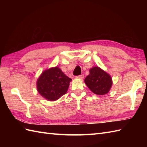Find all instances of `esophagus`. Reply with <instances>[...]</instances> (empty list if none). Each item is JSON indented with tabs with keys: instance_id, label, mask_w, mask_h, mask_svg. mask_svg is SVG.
Returning a JSON list of instances; mask_svg holds the SVG:
<instances>
[{
	"instance_id": "esophagus-1",
	"label": "esophagus",
	"mask_w": 147,
	"mask_h": 147,
	"mask_svg": "<svg viewBox=\"0 0 147 147\" xmlns=\"http://www.w3.org/2000/svg\"><path fill=\"white\" fill-rule=\"evenodd\" d=\"M76 78L83 80L84 78V75H83V74H81V75H80V76H76Z\"/></svg>"
}]
</instances>
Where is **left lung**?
Wrapping results in <instances>:
<instances>
[{"mask_svg":"<svg viewBox=\"0 0 147 147\" xmlns=\"http://www.w3.org/2000/svg\"><path fill=\"white\" fill-rule=\"evenodd\" d=\"M90 74L85 79V83L95 94L104 95L110 91L112 80L110 74L98 66L90 69Z\"/></svg>","mask_w":147,"mask_h":147,"instance_id":"8db88e82","label":"left lung"}]
</instances>
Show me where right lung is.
I'll return each instance as SVG.
<instances>
[{
  "label": "right lung",
  "instance_id": "1",
  "mask_svg": "<svg viewBox=\"0 0 147 147\" xmlns=\"http://www.w3.org/2000/svg\"><path fill=\"white\" fill-rule=\"evenodd\" d=\"M72 80L59 67L43 71L36 81L39 94L49 101H55L66 93Z\"/></svg>",
  "mask_w": 147,
  "mask_h": 147
}]
</instances>
